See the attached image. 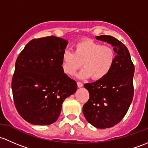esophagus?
Instances as JSON below:
<instances>
[{
  "label": "esophagus",
  "mask_w": 148,
  "mask_h": 148,
  "mask_svg": "<svg viewBox=\"0 0 148 148\" xmlns=\"http://www.w3.org/2000/svg\"><path fill=\"white\" fill-rule=\"evenodd\" d=\"M77 85L78 88H81V87L83 86V84L81 83V82H77Z\"/></svg>",
  "instance_id": "obj_1"
}]
</instances>
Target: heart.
<instances>
[{
  "mask_svg": "<svg viewBox=\"0 0 148 148\" xmlns=\"http://www.w3.org/2000/svg\"><path fill=\"white\" fill-rule=\"evenodd\" d=\"M115 51L112 46L103 45L92 40L77 42L73 53L65 51L62 56L63 68L65 73L73 75L83 64V69L77 76L94 80L104 78L112 69L115 60Z\"/></svg>",
  "mask_w": 148,
  "mask_h": 148,
  "instance_id": "b5f03b06",
  "label": "heart"
}]
</instances>
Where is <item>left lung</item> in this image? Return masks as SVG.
<instances>
[{
	"label": "left lung",
	"instance_id": "1",
	"mask_svg": "<svg viewBox=\"0 0 148 148\" xmlns=\"http://www.w3.org/2000/svg\"><path fill=\"white\" fill-rule=\"evenodd\" d=\"M114 47L116 56L112 69L104 78L84 87L90 94L83 106L85 119L97 128H108L121 121L127 113L134 95L135 67L127 47L110 36H96Z\"/></svg>",
	"mask_w": 148,
	"mask_h": 148
}]
</instances>
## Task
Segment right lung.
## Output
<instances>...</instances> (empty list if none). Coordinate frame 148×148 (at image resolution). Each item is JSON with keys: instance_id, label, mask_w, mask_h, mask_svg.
I'll use <instances>...</instances> for the list:
<instances>
[{"instance_id": "obj_1", "label": "right lung", "mask_w": 148, "mask_h": 148, "mask_svg": "<svg viewBox=\"0 0 148 148\" xmlns=\"http://www.w3.org/2000/svg\"><path fill=\"white\" fill-rule=\"evenodd\" d=\"M68 43L53 36L33 39L16 60L11 84L14 104L31 124L55 123L65 99L77 90L76 82L64 73L62 66Z\"/></svg>"}]
</instances>
